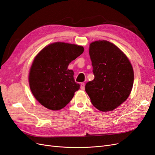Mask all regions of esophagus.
I'll return each mask as SVG.
<instances>
[{
    "mask_svg": "<svg viewBox=\"0 0 155 155\" xmlns=\"http://www.w3.org/2000/svg\"><path fill=\"white\" fill-rule=\"evenodd\" d=\"M85 83H81V86H80V88H81V90H83V91L85 90Z\"/></svg>",
    "mask_w": 155,
    "mask_h": 155,
    "instance_id": "esophagus-1",
    "label": "esophagus"
}]
</instances>
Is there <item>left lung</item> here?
Segmentation results:
<instances>
[{
  "label": "left lung",
  "mask_w": 155,
  "mask_h": 155,
  "mask_svg": "<svg viewBox=\"0 0 155 155\" xmlns=\"http://www.w3.org/2000/svg\"><path fill=\"white\" fill-rule=\"evenodd\" d=\"M89 55L94 79L87 83L85 91L97 109L111 111L130 95L134 81L133 67L123 51L107 41L92 42Z\"/></svg>",
  "instance_id": "left-lung-1"
}]
</instances>
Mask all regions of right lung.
<instances>
[{
    "mask_svg": "<svg viewBox=\"0 0 155 155\" xmlns=\"http://www.w3.org/2000/svg\"><path fill=\"white\" fill-rule=\"evenodd\" d=\"M81 46L65 43H51L40 51L29 74L30 90L45 107L60 110L71 101L79 84L75 82L69 63L83 54Z\"/></svg>",
    "mask_w": 155,
    "mask_h": 155,
    "instance_id": "right-lung-1",
    "label": "right lung"
}]
</instances>
